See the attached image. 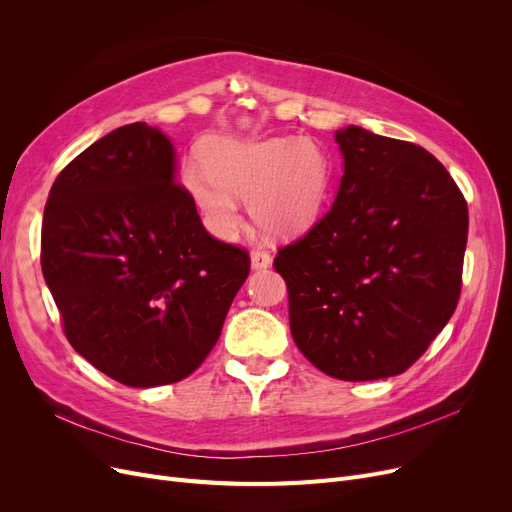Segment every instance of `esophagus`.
<instances>
[{
	"label": "esophagus",
	"instance_id": "34e87169",
	"mask_svg": "<svg viewBox=\"0 0 512 512\" xmlns=\"http://www.w3.org/2000/svg\"><path fill=\"white\" fill-rule=\"evenodd\" d=\"M272 265V257H270V253H265V251H253L251 253V267L255 272H259V270H267V267Z\"/></svg>",
	"mask_w": 512,
	"mask_h": 512
}]
</instances>
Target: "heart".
I'll list each match as a JSON object with an SVG mask.
<instances>
[{
	"label": "heart",
	"mask_w": 512,
	"mask_h": 512,
	"mask_svg": "<svg viewBox=\"0 0 512 512\" xmlns=\"http://www.w3.org/2000/svg\"><path fill=\"white\" fill-rule=\"evenodd\" d=\"M182 184L211 234L230 240L242 226L238 197L270 236L288 238L309 230L326 207L332 188L330 155L299 137H215L205 159L191 157Z\"/></svg>",
	"instance_id": "heart-1"
}]
</instances>
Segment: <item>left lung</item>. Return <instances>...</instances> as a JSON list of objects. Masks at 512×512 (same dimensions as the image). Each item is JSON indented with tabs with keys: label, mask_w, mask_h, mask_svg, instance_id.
Segmentation results:
<instances>
[{
	"label": "left lung",
	"mask_w": 512,
	"mask_h": 512,
	"mask_svg": "<svg viewBox=\"0 0 512 512\" xmlns=\"http://www.w3.org/2000/svg\"><path fill=\"white\" fill-rule=\"evenodd\" d=\"M332 209L278 251L299 351L332 378L382 380L409 369L461 294L467 203L425 149L346 126Z\"/></svg>",
	"instance_id": "obj_1"
}]
</instances>
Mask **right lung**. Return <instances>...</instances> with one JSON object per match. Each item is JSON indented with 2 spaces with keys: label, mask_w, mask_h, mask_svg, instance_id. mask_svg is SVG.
<instances>
[{
  "label": "right lung",
  "mask_w": 512,
  "mask_h": 512,
  "mask_svg": "<svg viewBox=\"0 0 512 512\" xmlns=\"http://www.w3.org/2000/svg\"><path fill=\"white\" fill-rule=\"evenodd\" d=\"M174 143L134 122L53 182L41 267L74 351L130 388L180 382L209 355L249 276L178 186Z\"/></svg>",
  "instance_id": "1"
}]
</instances>
